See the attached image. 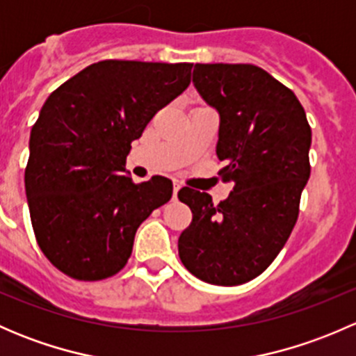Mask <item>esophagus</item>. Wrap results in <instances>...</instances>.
<instances>
[{"instance_id":"1","label":"esophagus","mask_w":356,"mask_h":356,"mask_svg":"<svg viewBox=\"0 0 356 356\" xmlns=\"http://www.w3.org/2000/svg\"><path fill=\"white\" fill-rule=\"evenodd\" d=\"M179 189H181V184H179V182H175V184H174V193H172V195H174V200L177 198V193H179Z\"/></svg>"}]
</instances>
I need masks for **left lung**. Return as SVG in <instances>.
I'll return each instance as SVG.
<instances>
[{"label": "left lung", "mask_w": 356, "mask_h": 356, "mask_svg": "<svg viewBox=\"0 0 356 356\" xmlns=\"http://www.w3.org/2000/svg\"><path fill=\"white\" fill-rule=\"evenodd\" d=\"M193 82L220 115L218 175L229 198L182 188L193 222L179 257L193 275L215 286L258 277L288 241L310 177L312 129L296 95L250 63H196Z\"/></svg>", "instance_id": "8db88e82"}]
</instances>
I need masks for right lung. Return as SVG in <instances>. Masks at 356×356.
<instances>
[{"instance_id":"add662e5","label":"right lung","mask_w":356,"mask_h":356,"mask_svg":"<svg viewBox=\"0 0 356 356\" xmlns=\"http://www.w3.org/2000/svg\"><path fill=\"white\" fill-rule=\"evenodd\" d=\"M193 63L103 60L49 95L32 125L25 193L44 257L77 281L127 264L139 225L172 198V181L136 184L131 143L191 82Z\"/></svg>"}]
</instances>
